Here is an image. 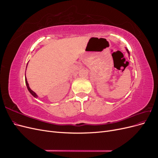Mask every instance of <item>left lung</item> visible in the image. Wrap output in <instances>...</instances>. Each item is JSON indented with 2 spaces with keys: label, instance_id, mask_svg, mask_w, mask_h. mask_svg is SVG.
<instances>
[{
  "label": "left lung",
  "instance_id": "1",
  "mask_svg": "<svg viewBox=\"0 0 158 158\" xmlns=\"http://www.w3.org/2000/svg\"><path fill=\"white\" fill-rule=\"evenodd\" d=\"M126 50H127V52H128V55H130V53H129V51H128V49H127V48H126Z\"/></svg>",
  "mask_w": 158,
  "mask_h": 158
}]
</instances>
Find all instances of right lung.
<instances>
[{
    "instance_id": "obj_1",
    "label": "right lung",
    "mask_w": 158,
    "mask_h": 158,
    "mask_svg": "<svg viewBox=\"0 0 158 158\" xmlns=\"http://www.w3.org/2000/svg\"><path fill=\"white\" fill-rule=\"evenodd\" d=\"M27 64H28V63H27ZM26 68H27V66H26ZM25 80H26V86H27V88L28 91H29L30 93L33 95V97L35 98H37L38 97V95H37L34 92H33V90H31V88H30V86H29V84L27 83V78H25Z\"/></svg>"
}]
</instances>
